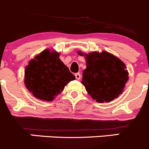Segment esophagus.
Returning <instances> with one entry per match:
<instances>
[{"label":"esophagus","instance_id":"34e87169","mask_svg":"<svg viewBox=\"0 0 149 149\" xmlns=\"http://www.w3.org/2000/svg\"><path fill=\"white\" fill-rule=\"evenodd\" d=\"M75 77H76V79H78V80H79V79H81V74L79 73H77L75 74Z\"/></svg>","mask_w":149,"mask_h":149}]
</instances>
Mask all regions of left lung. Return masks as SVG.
I'll use <instances>...</instances> for the list:
<instances>
[{
  "instance_id": "left-lung-1",
  "label": "left lung",
  "mask_w": 149,
  "mask_h": 149,
  "mask_svg": "<svg viewBox=\"0 0 149 149\" xmlns=\"http://www.w3.org/2000/svg\"><path fill=\"white\" fill-rule=\"evenodd\" d=\"M86 69L82 73L81 84L89 95L98 103L109 102L123 93L129 80L125 64L113 54L107 51L84 54Z\"/></svg>"
}]
</instances>
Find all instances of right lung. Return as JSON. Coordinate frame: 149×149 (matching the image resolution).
Segmentation results:
<instances>
[{"instance_id": "add662e5", "label": "right lung", "mask_w": 149, "mask_h": 149, "mask_svg": "<svg viewBox=\"0 0 149 149\" xmlns=\"http://www.w3.org/2000/svg\"><path fill=\"white\" fill-rule=\"evenodd\" d=\"M75 76L59 59V53L46 49L30 60L25 70L26 88L35 98L51 101Z\"/></svg>"}]
</instances>
